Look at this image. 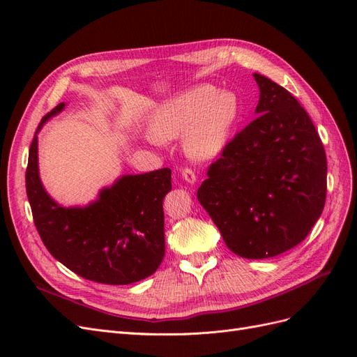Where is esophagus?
<instances>
[{
    "instance_id": "34e87169",
    "label": "esophagus",
    "mask_w": 357,
    "mask_h": 357,
    "mask_svg": "<svg viewBox=\"0 0 357 357\" xmlns=\"http://www.w3.org/2000/svg\"><path fill=\"white\" fill-rule=\"evenodd\" d=\"M181 177H183V180H186L188 183H195L197 181L195 171H193L192 168H188V167L181 169Z\"/></svg>"
}]
</instances>
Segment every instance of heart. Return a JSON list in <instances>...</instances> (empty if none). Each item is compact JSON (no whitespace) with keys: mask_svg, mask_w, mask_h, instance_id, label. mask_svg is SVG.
<instances>
[{"mask_svg":"<svg viewBox=\"0 0 357 357\" xmlns=\"http://www.w3.org/2000/svg\"><path fill=\"white\" fill-rule=\"evenodd\" d=\"M238 114L240 102L235 93L201 84L160 105L150 123V132L156 139H172L186 132L188 155L205 160L222 152Z\"/></svg>","mask_w":357,"mask_h":357,"instance_id":"heart-1","label":"heart"}]
</instances>
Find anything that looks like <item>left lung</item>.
<instances>
[{"instance_id":"8db88e82","label":"left lung","mask_w":357,"mask_h":357,"mask_svg":"<svg viewBox=\"0 0 357 357\" xmlns=\"http://www.w3.org/2000/svg\"><path fill=\"white\" fill-rule=\"evenodd\" d=\"M257 117L222 150L197 198L235 255L266 259L305 240L325 207L328 162L298 100L262 74Z\"/></svg>"}]
</instances>
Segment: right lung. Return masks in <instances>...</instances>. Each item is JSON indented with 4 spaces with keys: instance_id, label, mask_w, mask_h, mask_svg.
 Listing matches in <instances>:
<instances>
[{
    "instance_id": "right-lung-1",
    "label": "right lung",
    "mask_w": 357,
    "mask_h": 357,
    "mask_svg": "<svg viewBox=\"0 0 357 357\" xmlns=\"http://www.w3.org/2000/svg\"><path fill=\"white\" fill-rule=\"evenodd\" d=\"M66 104L49 112L29 147L26 195L32 219L50 255L77 275L102 284H131L152 275L165 255L164 207L171 169L123 176L88 207H61L38 176L37 134Z\"/></svg>"
}]
</instances>
